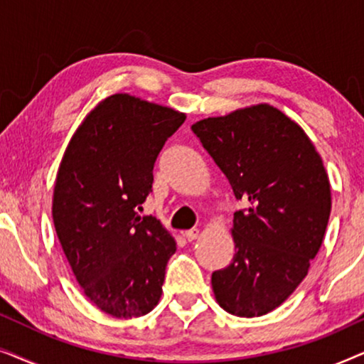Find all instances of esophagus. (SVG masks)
<instances>
[{
	"label": "esophagus",
	"instance_id": "34e87169",
	"mask_svg": "<svg viewBox=\"0 0 364 364\" xmlns=\"http://www.w3.org/2000/svg\"><path fill=\"white\" fill-rule=\"evenodd\" d=\"M198 235H200V230H198V228H191V230L183 232V237H186L188 242L196 240V238H197Z\"/></svg>",
	"mask_w": 364,
	"mask_h": 364
}]
</instances>
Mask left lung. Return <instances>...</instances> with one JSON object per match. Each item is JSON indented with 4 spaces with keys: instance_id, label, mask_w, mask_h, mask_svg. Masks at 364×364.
<instances>
[{
    "instance_id": "obj_1",
    "label": "left lung",
    "mask_w": 364,
    "mask_h": 364,
    "mask_svg": "<svg viewBox=\"0 0 364 364\" xmlns=\"http://www.w3.org/2000/svg\"><path fill=\"white\" fill-rule=\"evenodd\" d=\"M192 131L247 202L233 213V260L212 273L217 303L235 316L267 315L296 290L325 238V166L305 131L268 104L202 119Z\"/></svg>"
}]
</instances>
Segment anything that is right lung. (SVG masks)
<instances>
[{
    "mask_svg": "<svg viewBox=\"0 0 364 364\" xmlns=\"http://www.w3.org/2000/svg\"><path fill=\"white\" fill-rule=\"evenodd\" d=\"M183 121L171 107L114 94L87 114L63 156L54 228L84 295L111 316L147 315L161 300L176 240L139 210L159 152Z\"/></svg>",
    "mask_w": 364,
    "mask_h": 364,
    "instance_id": "obj_1",
    "label": "right lung"
}]
</instances>
